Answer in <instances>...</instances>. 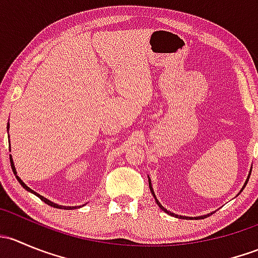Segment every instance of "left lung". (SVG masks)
Masks as SVG:
<instances>
[{
  "label": "left lung",
  "instance_id": "8db88e82",
  "mask_svg": "<svg viewBox=\"0 0 258 258\" xmlns=\"http://www.w3.org/2000/svg\"><path fill=\"white\" fill-rule=\"evenodd\" d=\"M251 171H252V167L249 168V172H248V176H247V179H246V182H244V184H243V187H242V189L244 188V187H246V184H247V182H248V178H249V176H251ZM148 184H150V191H151V194H152V196L155 197V201L157 202V205H158V207H160L161 210L163 211V212H166V213H168V215H171V216H175V217H181V218H191V217H186V216H178V215H175V213L173 212H170V211L168 210H166L165 207L162 206V205L160 204V202H158V200H157V197H156V195H155V192H153V188H152V184H151V178L148 177ZM242 189L240 192H242ZM206 216H209V215H205V216H200V217H196V218H201V217H206Z\"/></svg>",
  "mask_w": 258,
  "mask_h": 258
}]
</instances>
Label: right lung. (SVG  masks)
Here are the masks:
<instances>
[{
	"instance_id": "1",
	"label": "right lung",
	"mask_w": 258,
	"mask_h": 258,
	"mask_svg": "<svg viewBox=\"0 0 258 258\" xmlns=\"http://www.w3.org/2000/svg\"><path fill=\"white\" fill-rule=\"evenodd\" d=\"M9 126H10V124H7V131H9V128H10ZM10 151H11V150H10ZM10 161H11V167H12V171H14V172H15V175H17V172H16V168H15V163H14V160H12V157H11V156H10ZM16 177H17V181L20 182V183H21V186H22L23 188L26 189V191H28V192H31V194L36 195V196H37L38 199H41V200H42V201L45 202V204L49 205V206L54 207V209H63V210H74V209H76V207H75V206H61V205H57V204H54V202L49 201L48 199H46V197L41 196L40 194H37V192H35V191H33V189H31L30 187H28L27 184H26L25 182L22 181V179H21L20 177H18V176H16Z\"/></svg>"
}]
</instances>
